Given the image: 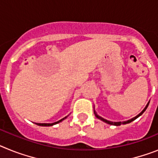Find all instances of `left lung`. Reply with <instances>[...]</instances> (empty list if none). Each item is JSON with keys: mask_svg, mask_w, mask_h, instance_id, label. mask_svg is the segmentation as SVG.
Masks as SVG:
<instances>
[{"mask_svg": "<svg viewBox=\"0 0 158 158\" xmlns=\"http://www.w3.org/2000/svg\"><path fill=\"white\" fill-rule=\"evenodd\" d=\"M149 103H150V102H149ZM149 103H148V104H147V105L146 106V107H145L144 109L142 110V112H141V113H139V115H137V116H135V118H131V119H130V120L125 121V122H111V121L106 120V119H104V118H101V117H100V116H99V115H96V112H95V115H96V116L97 117V118H100V120H102V121H104V122L107 123V124H110V125H115V126H119V125H121V124H127V123H129L132 122V121H134V120H135V119H136V118H138V117H139V116H140L141 115H142V114H143V112H144V111H146V108H147L148 105H149Z\"/></svg>", "mask_w": 158, "mask_h": 158, "instance_id": "1", "label": "left lung"}]
</instances>
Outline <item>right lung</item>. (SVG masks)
<instances>
[{
    "mask_svg": "<svg viewBox=\"0 0 158 158\" xmlns=\"http://www.w3.org/2000/svg\"><path fill=\"white\" fill-rule=\"evenodd\" d=\"M65 118H66V117H65V118H62L61 120L58 121V122L53 123H36V124H37V125H39V126H42V127H50V126H53V125H54V124H57V123H58L62 122V121L63 120V119H65Z\"/></svg>",
    "mask_w": 158,
    "mask_h": 158,
    "instance_id": "add662e5",
    "label": "right lung"
}]
</instances>
